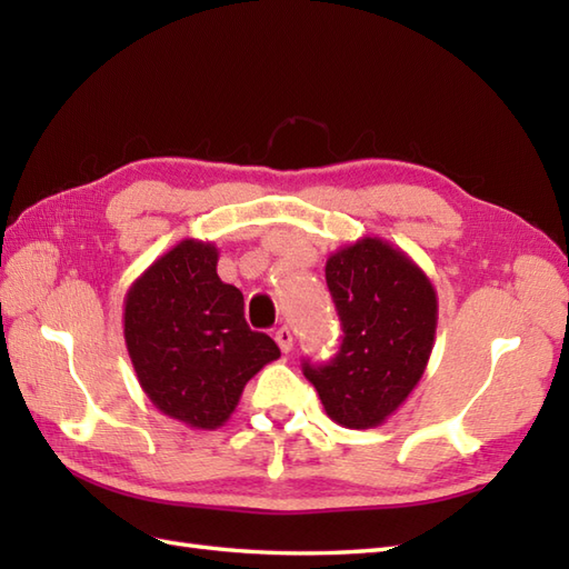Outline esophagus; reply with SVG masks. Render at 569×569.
I'll return each instance as SVG.
<instances>
[{"label":"esophagus","instance_id":"1","mask_svg":"<svg viewBox=\"0 0 569 569\" xmlns=\"http://www.w3.org/2000/svg\"><path fill=\"white\" fill-rule=\"evenodd\" d=\"M273 340L278 342V347H281L283 355H288L293 349V332L288 328H278L276 335H273Z\"/></svg>","mask_w":569,"mask_h":569}]
</instances>
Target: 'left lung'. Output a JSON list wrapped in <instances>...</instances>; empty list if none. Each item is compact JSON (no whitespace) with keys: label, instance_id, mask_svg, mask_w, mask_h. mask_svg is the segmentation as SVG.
<instances>
[{"label":"left lung","instance_id":"obj_1","mask_svg":"<svg viewBox=\"0 0 569 569\" xmlns=\"http://www.w3.org/2000/svg\"><path fill=\"white\" fill-rule=\"evenodd\" d=\"M325 278L342 320L340 352L306 361V379L337 426L379 428L416 389L435 345L438 293L406 251L361 237L330 253Z\"/></svg>","mask_w":569,"mask_h":569}]
</instances>
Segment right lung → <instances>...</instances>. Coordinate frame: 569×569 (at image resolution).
I'll list each match as a JSON object with an SVG mask.
<instances>
[{
	"mask_svg": "<svg viewBox=\"0 0 569 569\" xmlns=\"http://www.w3.org/2000/svg\"><path fill=\"white\" fill-rule=\"evenodd\" d=\"M212 241L183 239L124 296V342L137 379L163 416L196 430L224 426L247 381L281 357L244 320V296L217 276Z\"/></svg>",
	"mask_w": 569,
	"mask_h": 569,
	"instance_id": "obj_1",
	"label": "right lung"
}]
</instances>
